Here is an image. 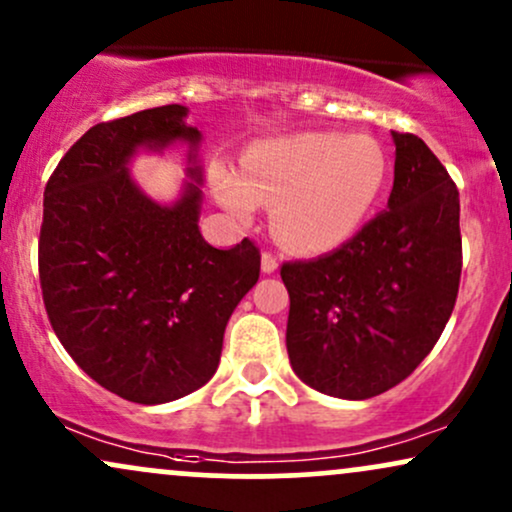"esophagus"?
I'll list each match as a JSON object with an SVG mask.
<instances>
[{
	"label": "esophagus",
	"mask_w": 512,
	"mask_h": 512,
	"mask_svg": "<svg viewBox=\"0 0 512 512\" xmlns=\"http://www.w3.org/2000/svg\"><path fill=\"white\" fill-rule=\"evenodd\" d=\"M261 270H263V273H266V275L275 273V270H278V258L270 256V254H263V256H261Z\"/></svg>",
	"instance_id": "1"
}]
</instances>
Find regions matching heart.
I'll return each instance as SVG.
<instances>
[{
    "mask_svg": "<svg viewBox=\"0 0 512 512\" xmlns=\"http://www.w3.org/2000/svg\"><path fill=\"white\" fill-rule=\"evenodd\" d=\"M388 158L376 138L338 131L261 141L246 153L244 170L218 160L210 189L237 218H254L273 203V230L292 249L326 254L364 227L386 189Z\"/></svg>",
    "mask_w": 512,
    "mask_h": 512,
    "instance_id": "obj_1",
    "label": "heart"
}]
</instances>
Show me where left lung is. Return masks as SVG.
Here are the masks:
<instances>
[{
	"mask_svg": "<svg viewBox=\"0 0 512 512\" xmlns=\"http://www.w3.org/2000/svg\"><path fill=\"white\" fill-rule=\"evenodd\" d=\"M393 143L386 210L340 249L280 270L292 371L342 400L405 381L434 350L458 299V186L419 136L393 131Z\"/></svg>",
	"mask_w": 512,
	"mask_h": 512,
	"instance_id": "left-lung-1",
	"label": "left lung"
}]
</instances>
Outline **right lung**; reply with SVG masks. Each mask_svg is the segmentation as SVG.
Masks as SVG:
<instances>
[{"instance_id": "right-lung-1", "label": "right lung", "mask_w": 512, "mask_h": 512, "mask_svg": "<svg viewBox=\"0 0 512 512\" xmlns=\"http://www.w3.org/2000/svg\"><path fill=\"white\" fill-rule=\"evenodd\" d=\"M165 105L95 124L45 186L40 285L64 350L102 388L138 405L194 393L220 364L227 321L256 285L249 239L215 249L198 230L201 131ZM190 146L189 180L172 204L130 177L138 152Z\"/></svg>"}]
</instances>
